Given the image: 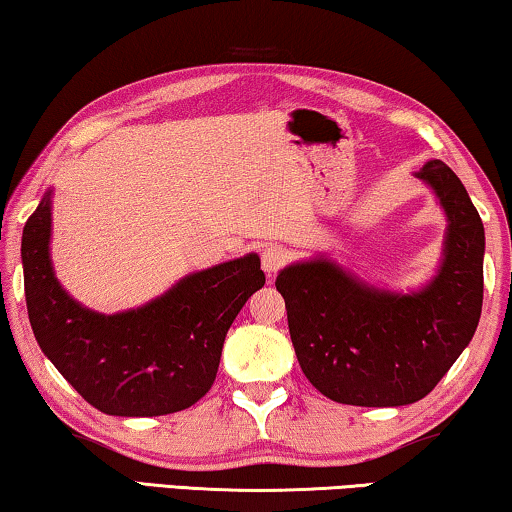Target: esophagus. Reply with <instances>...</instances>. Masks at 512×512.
<instances>
[{"mask_svg":"<svg viewBox=\"0 0 512 512\" xmlns=\"http://www.w3.org/2000/svg\"><path fill=\"white\" fill-rule=\"evenodd\" d=\"M287 264V250L280 246H269L262 250V269L269 273V276H276V273Z\"/></svg>","mask_w":512,"mask_h":512,"instance_id":"esophagus-1","label":"esophagus"}]
</instances>
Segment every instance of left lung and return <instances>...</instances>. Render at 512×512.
<instances>
[{
	"label": "left lung",
	"instance_id": "1",
	"mask_svg": "<svg viewBox=\"0 0 512 512\" xmlns=\"http://www.w3.org/2000/svg\"><path fill=\"white\" fill-rule=\"evenodd\" d=\"M416 177L434 190L448 218L444 262L421 292L370 287L324 257L287 266L276 278L303 375L335 402H418L476 333L483 308V220L446 163L430 160Z\"/></svg>",
	"mask_w": 512,
	"mask_h": 512
}]
</instances>
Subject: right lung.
Wrapping results in <instances>:
<instances>
[{
  "instance_id": "add662e5",
  "label": "right lung",
  "mask_w": 512,
  "mask_h": 512,
  "mask_svg": "<svg viewBox=\"0 0 512 512\" xmlns=\"http://www.w3.org/2000/svg\"><path fill=\"white\" fill-rule=\"evenodd\" d=\"M50 227L48 190L22 230V269L29 324L61 377L110 416L174 414L204 398L234 317L264 287L259 257L190 273L137 310L98 315L57 282Z\"/></svg>"
}]
</instances>
